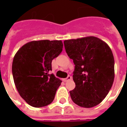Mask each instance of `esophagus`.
<instances>
[{"label": "esophagus", "mask_w": 127, "mask_h": 127, "mask_svg": "<svg viewBox=\"0 0 127 127\" xmlns=\"http://www.w3.org/2000/svg\"><path fill=\"white\" fill-rule=\"evenodd\" d=\"M72 79V77L70 76H68L67 78H64L63 79V82H68V81H70V80Z\"/></svg>", "instance_id": "obj_1"}]
</instances>
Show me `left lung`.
I'll use <instances>...</instances> for the list:
<instances>
[{
	"label": "left lung",
	"mask_w": 127,
	"mask_h": 127,
	"mask_svg": "<svg viewBox=\"0 0 127 127\" xmlns=\"http://www.w3.org/2000/svg\"><path fill=\"white\" fill-rule=\"evenodd\" d=\"M66 53L75 65V88L70 91L72 100L86 108L96 106L111 88L115 77L114 57L106 43L88 36L64 41Z\"/></svg>",
	"instance_id": "1"
}]
</instances>
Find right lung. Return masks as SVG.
Returning a JSON list of instances; mask_svg holds the SVG:
<instances>
[{
  "label": "right lung",
  "mask_w": 127,
  "mask_h": 127,
  "mask_svg": "<svg viewBox=\"0 0 127 127\" xmlns=\"http://www.w3.org/2000/svg\"><path fill=\"white\" fill-rule=\"evenodd\" d=\"M63 47L61 40L32 41L14 55L12 70L15 86L31 106L42 107L53 101L62 81L49 72L52 60L59 55Z\"/></svg>",
  "instance_id": "1"
}]
</instances>
